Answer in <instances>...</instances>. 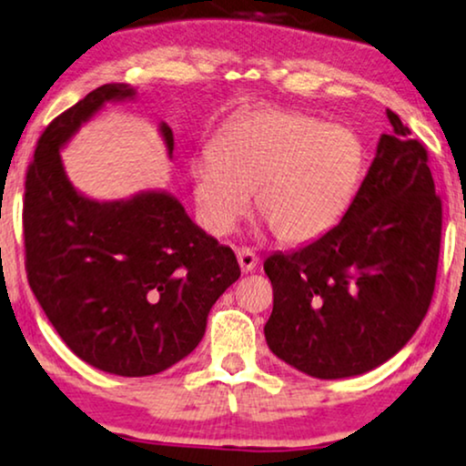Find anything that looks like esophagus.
Here are the masks:
<instances>
[{
	"mask_svg": "<svg viewBox=\"0 0 466 466\" xmlns=\"http://www.w3.org/2000/svg\"><path fill=\"white\" fill-rule=\"evenodd\" d=\"M237 258H238V267L243 273H251V270L258 267V256L251 249H238Z\"/></svg>",
	"mask_w": 466,
	"mask_h": 466,
	"instance_id": "34e87169",
	"label": "esophagus"
}]
</instances>
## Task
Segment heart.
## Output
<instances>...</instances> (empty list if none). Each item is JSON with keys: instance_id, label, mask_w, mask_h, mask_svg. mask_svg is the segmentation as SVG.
Segmentation results:
<instances>
[{"instance_id": "b5f03b06", "label": "heart", "mask_w": 466, "mask_h": 466, "mask_svg": "<svg viewBox=\"0 0 466 466\" xmlns=\"http://www.w3.org/2000/svg\"><path fill=\"white\" fill-rule=\"evenodd\" d=\"M363 169L350 128L288 109H260L228 125L191 163L202 226L226 237L253 206L277 240L305 245L338 226Z\"/></svg>"}]
</instances>
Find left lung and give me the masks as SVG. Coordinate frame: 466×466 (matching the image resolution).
Returning <instances> with one entry per match:
<instances>
[{
    "label": "left lung",
    "instance_id": "obj_1",
    "mask_svg": "<svg viewBox=\"0 0 466 466\" xmlns=\"http://www.w3.org/2000/svg\"><path fill=\"white\" fill-rule=\"evenodd\" d=\"M393 131L341 221L290 253H273L268 349L314 379H349L404 349L430 308L443 208L426 148L387 109Z\"/></svg>",
    "mask_w": 466,
    "mask_h": 466
}]
</instances>
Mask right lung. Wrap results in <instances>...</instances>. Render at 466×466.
<instances>
[{"label": "right lung", "mask_w": 466, "mask_h": 466, "mask_svg": "<svg viewBox=\"0 0 466 466\" xmlns=\"http://www.w3.org/2000/svg\"><path fill=\"white\" fill-rule=\"evenodd\" d=\"M135 94L105 84L57 116L40 135L23 202L34 297L76 357L117 376L158 374L196 350L210 308L240 277L234 251L196 226L172 193L101 202L68 180V141L105 105ZM158 133L172 157V128L161 122Z\"/></svg>", "instance_id": "obj_1"}]
</instances>
